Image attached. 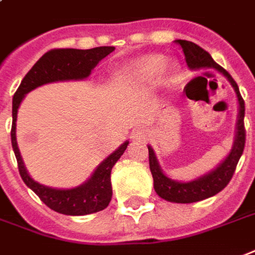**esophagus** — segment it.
<instances>
[{"label": "esophagus", "instance_id": "1", "mask_svg": "<svg viewBox=\"0 0 255 255\" xmlns=\"http://www.w3.org/2000/svg\"><path fill=\"white\" fill-rule=\"evenodd\" d=\"M133 137H135V139H141L143 135H141V132H135V133H133Z\"/></svg>", "mask_w": 255, "mask_h": 255}]
</instances>
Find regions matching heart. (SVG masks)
Wrapping results in <instances>:
<instances>
[{
  "label": "heart",
  "mask_w": 255,
  "mask_h": 255,
  "mask_svg": "<svg viewBox=\"0 0 255 255\" xmlns=\"http://www.w3.org/2000/svg\"><path fill=\"white\" fill-rule=\"evenodd\" d=\"M166 64V58L159 54H149L136 60L135 63L126 69L128 77L137 81L153 80L162 72Z\"/></svg>",
  "instance_id": "1"
}]
</instances>
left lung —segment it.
Listing matches in <instances>:
<instances>
[{
    "mask_svg": "<svg viewBox=\"0 0 255 255\" xmlns=\"http://www.w3.org/2000/svg\"><path fill=\"white\" fill-rule=\"evenodd\" d=\"M178 45H180L183 50L186 63L191 69H199V68H215L217 71L226 76L227 80L230 81L231 85L234 87L240 103V115H238V123H237V135L236 141L233 145L231 152L229 153L225 160L219 164L210 174L202 176L199 179L182 183L176 182L170 178H167L163 174L162 168L159 167V163L155 158L152 148L148 147L149 156V170L153 178V188L159 197L166 199V201L175 202V203H192V202L203 201L206 198H210L222 191L227 184L230 183L233 175L236 172L237 164L240 162L241 156L244 153L245 141H246V129H245V102L240 93V88L231 77L230 73L223 69L221 65L215 63L213 57L210 56L209 52L202 49L201 46L186 40H178Z\"/></svg>",
    "mask_w": 255,
    "mask_h": 255,
    "instance_id": "left-lung-1",
    "label": "left lung"
}]
</instances>
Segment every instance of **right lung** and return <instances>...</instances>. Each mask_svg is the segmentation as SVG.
Wrapping results in <instances>:
<instances>
[{"instance_id": "1", "label": "right lung", "mask_w": 255, "mask_h": 255, "mask_svg": "<svg viewBox=\"0 0 255 255\" xmlns=\"http://www.w3.org/2000/svg\"><path fill=\"white\" fill-rule=\"evenodd\" d=\"M114 46H97L92 49H52L46 52L32 69L25 75L18 89L13 96V123H11V147L14 151L17 166L21 178L29 188L36 192L49 209L65 215H87V214L102 211L110 205L112 198L111 187V171L127 148L128 141L123 143L119 148L103 163L99 164L91 179L84 184L71 190H56L37 183L30 178L25 170L24 163L19 155L17 140H15V120L17 111L22 99L32 89L46 83L63 80H81L91 75V71L96 67L100 60L114 52Z\"/></svg>"}]
</instances>
